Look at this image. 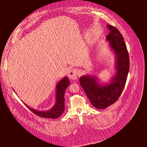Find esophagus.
<instances>
[{
    "label": "esophagus",
    "instance_id": "34e87169",
    "mask_svg": "<svg viewBox=\"0 0 147 147\" xmlns=\"http://www.w3.org/2000/svg\"><path fill=\"white\" fill-rule=\"evenodd\" d=\"M77 76H78V72L76 69H73L68 73V77L70 80H75L77 78Z\"/></svg>",
    "mask_w": 147,
    "mask_h": 147
}]
</instances>
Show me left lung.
<instances>
[{
	"label": "left lung",
	"instance_id": "1",
	"mask_svg": "<svg viewBox=\"0 0 147 147\" xmlns=\"http://www.w3.org/2000/svg\"><path fill=\"white\" fill-rule=\"evenodd\" d=\"M110 33L106 37L110 49L115 55V73L109 83L101 84L97 77L82 76L80 84L89 99L91 104L97 109H104L117 101L124 89L129 71V58L126 45L119 31L110 24Z\"/></svg>",
	"mask_w": 147,
	"mask_h": 147
}]
</instances>
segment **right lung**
I'll return each instance as SVG.
<instances>
[{
	"instance_id": "right-lung-1",
	"label": "right lung",
	"mask_w": 147,
	"mask_h": 147,
	"mask_svg": "<svg viewBox=\"0 0 147 147\" xmlns=\"http://www.w3.org/2000/svg\"><path fill=\"white\" fill-rule=\"evenodd\" d=\"M69 81L67 77H64L57 83L56 86V102L51 109L47 111L37 110L25 105L37 115L43 118L57 119L65 111L64 93L67 88L69 86Z\"/></svg>"
}]
</instances>
